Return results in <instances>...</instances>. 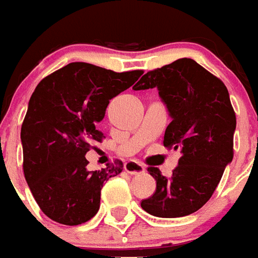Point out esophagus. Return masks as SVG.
Instances as JSON below:
<instances>
[{
  "label": "esophagus",
  "instance_id": "obj_1",
  "mask_svg": "<svg viewBox=\"0 0 258 258\" xmlns=\"http://www.w3.org/2000/svg\"><path fill=\"white\" fill-rule=\"evenodd\" d=\"M123 168L127 174L132 175H139V174L145 173V167L141 163L136 162V160H129L126 163L123 164Z\"/></svg>",
  "mask_w": 258,
  "mask_h": 258
}]
</instances>
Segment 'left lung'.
<instances>
[{
  "instance_id": "8db88e82",
  "label": "left lung",
  "mask_w": 258,
  "mask_h": 258,
  "mask_svg": "<svg viewBox=\"0 0 258 258\" xmlns=\"http://www.w3.org/2000/svg\"><path fill=\"white\" fill-rule=\"evenodd\" d=\"M156 88L171 117L164 132L166 148L181 151L173 175L148 171L156 190L141 208L158 218H182L210 200L231 163L235 113L223 81L190 58H181L145 73L135 90Z\"/></svg>"
}]
</instances>
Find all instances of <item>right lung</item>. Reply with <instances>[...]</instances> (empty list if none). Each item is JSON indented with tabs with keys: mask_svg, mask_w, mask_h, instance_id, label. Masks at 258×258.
<instances>
[{
	"mask_svg": "<svg viewBox=\"0 0 258 258\" xmlns=\"http://www.w3.org/2000/svg\"><path fill=\"white\" fill-rule=\"evenodd\" d=\"M141 75L72 62L36 85L21 125L23 170L35 201L54 222L77 226L99 211L103 183L121 173L123 164L117 160L88 171L85 154L103 140L96 126L110 99Z\"/></svg>",
	"mask_w": 258,
	"mask_h": 258,
	"instance_id": "obj_1",
	"label": "right lung"
}]
</instances>
